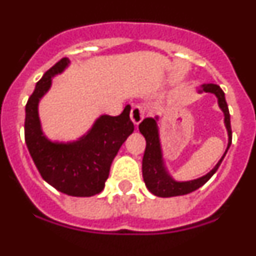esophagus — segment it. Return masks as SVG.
<instances>
[{"instance_id":"obj_1","label":"esophagus","mask_w":256,"mask_h":256,"mask_svg":"<svg viewBox=\"0 0 256 256\" xmlns=\"http://www.w3.org/2000/svg\"><path fill=\"white\" fill-rule=\"evenodd\" d=\"M130 118H132V124H139L143 121V118H144V109L142 108L140 105H135V106H132V112H130Z\"/></svg>"}]
</instances>
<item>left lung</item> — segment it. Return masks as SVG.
<instances>
[{
  "instance_id": "left-lung-1",
  "label": "left lung",
  "mask_w": 256,
  "mask_h": 256,
  "mask_svg": "<svg viewBox=\"0 0 256 256\" xmlns=\"http://www.w3.org/2000/svg\"><path fill=\"white\" fill-rule=\"evenodd\" d=\"M198 92H210L214 94L218 98V102L220 109L224 113V124L228 132V147L225 150L222 158L218 160V162L214 165V168L207 174L196 180L191 181H176L172 177L170 173L165 166L164 158H162V150H161L160 135H158V117L154 118H144L142 124H139V132L143 134L146 138L147 146H146L144 156H143V164H142V170H143V180L147 186V188L152 194L160 198H170L178 196V195H186L188 192L198 190L202 188L206 182L216 173V170L220 166L221 161L224 160L225 154L232 144V128H230V114L228 104L225 102V94L220 88V86L208 83V84H202L198 88Z\"/></svg>"
}]
</instances>
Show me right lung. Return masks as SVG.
I'll return each mask as SVG.
<instances>
[{
  "label": "right lung",
  "instance_id": "add662e5",
  "mask_svg": "<svg viewBox=\"0 0 256 256\" xmlns=\"http://www.w3.org/2000/svg\"><path fill=\"white\" fill-rule=\"evenodd\" d=\"M68 58H62L36 83L26 105L24 138L30 154L44 181L70 196H92L102 192L113 158L134 132L130 105L120 116L102 114L83 136L74 142H53L42 132L38 102L50 90L52 78L65 72Z\"/></svg>",
  "mask_w": 256,
  "mask_h": 256
}]
</instances>
